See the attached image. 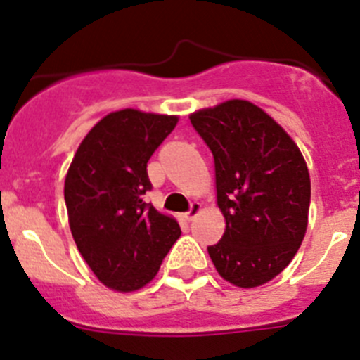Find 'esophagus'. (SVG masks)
Returning a JSON list of instances; mask_svg holds the SVG:
<instances>
[{"instance_id": "1", "label": "esophagus", "mask_w": 360, "mask_h": 360, "mask_svg": "<svg viewBox=\"0 0 360 360\" xmlns=\"http://www.w3.org/2000/svg\"><path fill=\"white\" fill-rule=\"evenodd\" d=\"M200 210H202V208H200V204L199 202H193L192 206H190V212L184 213V215H183L184 220H188V222H190V220H193L197 215H199Z\"/></svg>"}]
</instances>
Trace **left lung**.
<instances>
[{"instance_id": "1", "label": "left lung", "mask_w": 360, "mask_h": 360, "mask_svg": "<svg viewBox=\"0 0 360 360\" xmlns=\"http://www.w3.org/2000/svg\"><path fill=\"white\" fill-rule=\"evenodd\" d=\"M190 122L215 161L224 235L208 252L217 273L240 289L267 283L292 262L309 226L305 158L264 109L233 98Z\"/></svg>"}]
</instances>
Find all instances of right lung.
I'll list each match as a JSON object with an SVG mask.
<instances>
[{"mask_svg": "<svg viewBox=\"0 0 360 360\" xmlns=\"http://www.w3.org/2000/svg\"><path fill=\"white\" fill-rule=\"evenodd\" d=\"M179 122L140 109L109 112L87 132L64 181L80 255L108 289L134 292L154 280L181 228L143 200L147 163Z\"/></svg>", "mask_w": 360, "mask_h": 360, "instance_id": "add662e5", "label": "right lung"}]
</instances>
